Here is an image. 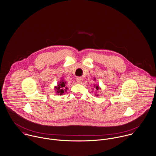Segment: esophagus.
<instances>
[{"label":"esophagus","mask_w":156,"mask_h":156,"mask_svg":"<svg viewBox=\"0 0 156 156\" xmlns=\"http://www.w3.org/2000/svg\"><path fill=\"white\" fill-rule=\"evenodd\" d=\"M76 81L77 83H81L82 82V78L80 77H77L76 78Z\"/></svg>","instance_id":"34e87169"}]
</instances>
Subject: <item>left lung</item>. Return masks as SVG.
Instances as JSON below:
<instances>
[{
    "instance_id": "1",
    "label": "left lung",
    "mask_w": 156,
    "mask_h": 156,
    "mask_svg": "<svg viewBox=\"0 0 156 156\" xmlns=\"http://www.w3.org/2000/svg\"><path fill=\"white\" fill-rule=\"evenodd\" d=\"M96 90H98V89H99V87H98V86H96Z\"/></svg>"
}]
</instances>
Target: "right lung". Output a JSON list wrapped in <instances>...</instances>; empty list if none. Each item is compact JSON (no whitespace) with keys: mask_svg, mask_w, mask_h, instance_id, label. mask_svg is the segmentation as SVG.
<instances>
[{"mask_svg":"<svg viewBox=\"0 0 156 156\" xmlns=\"http://www.w3.org/2000/svg\"><path fill=\"white\" fill-rule=\"evenodd\" d=\"M66 82L63 80H62L61 82H60L58 83L57 87H55V90L57 92V93L62 95V94L64 93L65 91H66V89H68V88L66 87Z\"/></svg>","mask_w":156,"mask_h":156,"instance_id":"add662e5","label":"right lung"}]
</instances>
